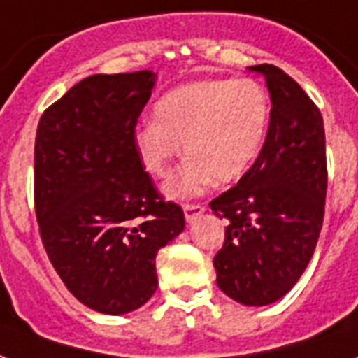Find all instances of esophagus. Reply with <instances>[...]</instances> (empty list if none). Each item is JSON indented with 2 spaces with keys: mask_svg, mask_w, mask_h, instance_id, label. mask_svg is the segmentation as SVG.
Returning a JSON list of instances; mask_svg holds the SVG:
<instances>
[{
  "mask_svg": "<svg viewBox=\"0 0 358 358\" xmlns=\"http://www.w3.org/2000/svg\"><path fill=\"white\" fill-rule=\"evenodd\" d=\"M205 213V206L197 205V203H192V205H184V214H186L187 222H193V220L201 216Z\"/></svg>",
  "mask_w": 358,
  "mask_h": 358,
  "instance_id": "34e87169",
  "label": "esophagus"
}]
</instances>
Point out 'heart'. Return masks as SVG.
<instances>
[{"mask_svg": "<svg viewBox=\"0 0 358 358\" xmlns=\"http://www.w3.org/2000/svg\"><path fill=\"white\" fill-rule=\"evenodd\" d=\"M153 115L134 131L136 152L145 171L161 178L184 142L186 163L165 184L166 195L184 199L210 180L235 182L252 166L266 140L269 100L254 79H206L166 92Z\"/></svg>", "mask_w": 358, "mask_h": 358, "instance_id": "heart-1", "label": "heart"}]
</instances>
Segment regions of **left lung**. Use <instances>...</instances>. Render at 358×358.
I'll return each instance as SVG.
<instances>
[{
  "instance_id": "1",
  "label": "left lung",
  "mask_w": 358,
  "mask_h": 358,
  "mask_svg": "<svg viewBox=\"0 0 358 358\" xmlns=\"http://www.w3.org/2000/svg\"><path fill=\"white\" fill-rule=\"evenodd\" d=\"M266 78L271 113L266 142L237 186L210 201L227 220L214 256L216 282L231 300L269 306L298 282L319 241L327 199V144L319 108L273 64Z\"/></svg>"
}]
</instances>
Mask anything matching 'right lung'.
Returning <instances> with one entry per match:
<instances>
[{"label": "right lung", "mask_w": 358, "mask_h": 358, "mask_svg": "<svg viewBox=\"0 0 358 358\" xmlns=\"http://www.w3.org/2000/svg\"><path fill=\"white\" fill-rule=\"evenodd\" d=\"M150 70L91 76L39 119L34 201L47 256L83 306L98 313L138 309L157 288L155 256L186 227L163 201L134 145L152 96Z\"/></svg>", "instance_id": "right-lung-1"}]
</instances>
